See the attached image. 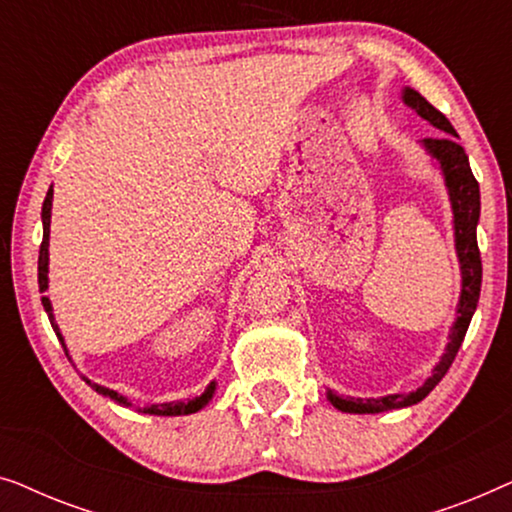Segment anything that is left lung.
Returning <instances> with one entry per match:
<instances>
[{"label": "left lung", "instance_id": "obj_1", "mask_svg": "<svg viewBox=\"0 0 512 512\" xmlns=\"http://www.w3.org/2000/svg\"><path fill=\"white\" fill-rule=\"evenodd\" d=\"M403 102L410 109L417 111L424 121H429L433 128H438L445 135L426 137L422 139L424 151L436 160L440 172H443L447 195H450L452 205V223H454V249H457L459 270H461V293L457 305V319L450 326V342H447L445 354L433 368L429 380L422 387L410 391V394H389L380 398H352V396H338L331 389L326 391V398L333 403V408L342 412H352V415H375V412H387L398 408H410L419 401H424L431 394L433 387L443 380L447 370H450L454 356H457L464 335L471 324L475 307H478L480 298V284H482V261L478 249V221H480V186L475 181L471 165H468V156L464 146L457 142V130L452 123L440 114V111L424 100L417 90L403 88Z\"/></svg>", "mask_w": 512, "mask_h": 512}]
</instances>
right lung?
Here are the masks:
<instances>
[{
    "label": "right lung",
    "instance_id": "right-lung-1",
    "mask_svg": "<svg viewBox=\"0 0 512 512\" xmlns=\"http://www.w3.org/2000/svg\"><path fill=\"white\" fill-rule=\"evenodd\" d=\"M51 207H53V186L48 188V193H46V200H44V207H41V223H44V240H41V249H39V291H41V293H44V291L48 289V237H51ZM41 305H44V310H46V314H48V319H51V326H53V331H55V335H58V338H60L62 347H65V354H67V359H69V352H67L65 338H62L60 328H58V324H55V317H53V305H51V300H48V296L41 298ZM83 380H86V382L90 384V387H93V389L97 391V394L107 396V398H111V401H116L118 405H125V408H132V403H130V398H128V396L118 394V391L109 389V387H102V384H95V382H90L88 377H83ZM214 391H216V382L209 384V387H207L205 391H202L200 396L191 398V401L153 403V405H146V408H137V410H139V412H146V415H158V417H179V415H193V412L202 410V408H205V405H207L209 401H212Z\"/></svg>",
    "mask_w": 512,
    "mask_h": 512
}]
</instances>
